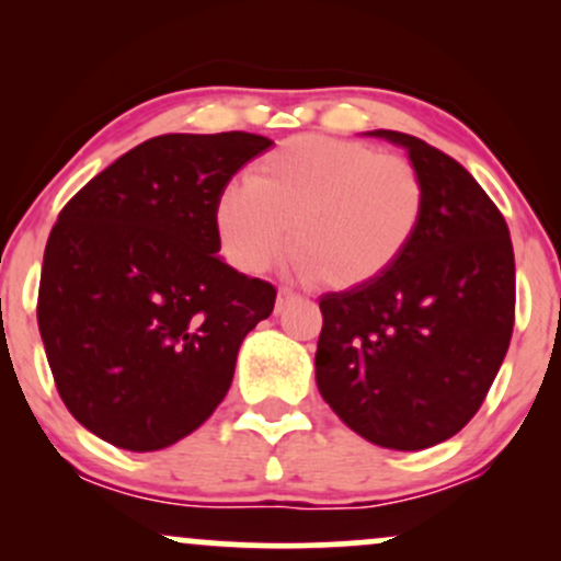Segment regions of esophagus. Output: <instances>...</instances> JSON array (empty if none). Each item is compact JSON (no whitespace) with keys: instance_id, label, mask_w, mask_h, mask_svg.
I'll use <instances>...</instances> for the list:
<instances>
[{"instance_id":"1","label":"esophagus","mask_w":561,"mask_h":561,"mask_svg":"<svg viewBox=\"0 0 561 561\" xmlns=\"http://www.w3.org/2000/svg\"><path fill=\"white\" fill-rule=\"evenodd\" d=\"M295 302H302L300 295H295L293 289H279V295H276V306H274V311H276V313L287 311V308H289V306H295Z\"/></svg>"}]
</instances>
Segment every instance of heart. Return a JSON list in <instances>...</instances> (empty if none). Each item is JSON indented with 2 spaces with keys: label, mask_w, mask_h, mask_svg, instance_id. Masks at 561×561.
Returning <instances> with one entry per match:
<instances>
[{
  "label": "heart",
  "mask_w": 561,
  "mask_h": 561,
  "mask_svg": "<svg viewBox=\"0 0 561 561\" xmlns=\"http://www.w3.org/2000/svg\"><path fill=\"white\" fill-rule=\"evenodd\" d=\"M424 214V182L403 156L334 137H293L229 184L216 208L224 253L244 274L289 248L321 285L375 282L405 253Z\"/></svg>",
  "instance_id": "b5f03b06"
}]
</instances>
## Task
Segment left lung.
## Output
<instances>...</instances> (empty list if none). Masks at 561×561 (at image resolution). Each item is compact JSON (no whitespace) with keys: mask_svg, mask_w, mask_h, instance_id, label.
Returning <instances> with one entry per match:
<instances>
[{"mask_svg":"<svg viewBox=\"0 0 561 561\" xmlns=\"http://www.w3.org/2000/svg\"><path fill=\"white\" fill-rule=\"evenodd\" d=\"M401 145L424 182V214L382 276L319 300L321 398L353 433L422 450L478 414L514 330V250L485 190L454 158L411 134Z\"/></svg>","mask_w":561,"mask_h":561,"instance_id":"1","label":"left lung"}]
</instances>
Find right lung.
<instances>
[{"label":"right lung","instance_id":"add662e5","mask_svg":"<svg viewBox=\"0 0 561 561\" xmlns=\"http://www.w3.org/2000/svg\"><path fill=\"white\" fill-rule=\"evenodd\" d=\"M274 141L163 134L68 199L49 231L38 332L57 392L89 433L126 450L173 446L227 396L244 334L276 289L218 259L229 179Z\"/></svg>","mask_w":561,"mask_h":561}]
</instances>
